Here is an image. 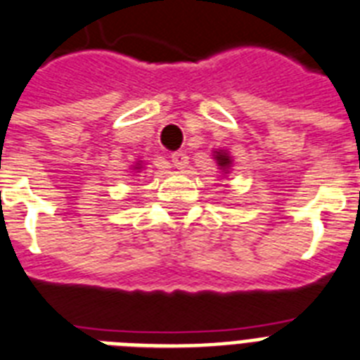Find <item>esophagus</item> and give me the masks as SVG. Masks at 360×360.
<instances>
[{
  "label": "esophagus",
  "mask_w": 360,
  "mask_h": 360,
  "mask_svg": "<svg viewBox=\"0 0 360 360\" xmlns=\"http://www.w3.org/2000/svg\"><path fill=\"white\" fill-rule=\"evenodd\" d=\"M172 165L177 168V170H185L186 166H188V155L185 153V151H175V153H172Z\"/></svg>",
  "instance_id": "obj_1"
}]
</instances>
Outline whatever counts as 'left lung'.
Instances as JSON below:
<instances>
[{"label": "left lung", "instance_id": "obj_1", "mask_svg": "<svg viewBox=\"0 0 360 360\" xmlns=\"http://www.w3.org/2000/svg\"><path fill=\"white\" fill-rule=\"evenodd\" d=\"M212 159L216 160V166L218 170L221 172V175H227L231 172V166H233V157L227 150H212Z\"/></svg>", "mask_w": 360, "mask_h": 360}]
</instances>
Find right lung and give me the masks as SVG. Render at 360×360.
<instances>
[{"label": "right lung", "mask_w": 360, "mask_h": 360, "mask_svg": "<svg viewBox=\"0 0 360 360\" xmlns=\"http://www.w3.org/2000/svg\"><path fill=\"white\" fill-rule=\"evenodd\" d=\"M144 165H146L144 160H136V162H134V165L131 166V170H133L134 174H140V172L144 170Z\"/></svg>", "instance_id": "1"}]
</instances>
